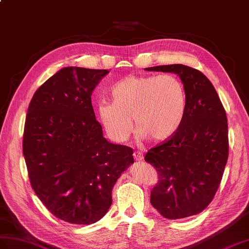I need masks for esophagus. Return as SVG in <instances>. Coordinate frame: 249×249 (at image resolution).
<instances>
[{"instance_id":"1","label":"esophagus","mask_w":249,"mask_h":249,"mask_svg":"<svg viewBox=\"0 0 249 249\" xmlns=\"http://www.w3.org/2000/svg\"><path fill=\"white\" fill-rule=\"evenodd\" d=\"M134 158L136 161H142L143 160V154L141 152H135Z\"/></svg>"}]
</instances>
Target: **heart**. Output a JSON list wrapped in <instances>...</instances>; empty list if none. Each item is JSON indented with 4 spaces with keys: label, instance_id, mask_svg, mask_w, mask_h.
I'll list each match as a JSON object with an SVG mask.
<instances>
[{
    "label": "heart",
    "instance_id": "heart-1",
    "mask_svg": "<svg viewBox=\"0 0 249 249\" xmlns=\"http://www.w3.org/2000/svg\"><path fill=\"white\" fill-rule=\"evenodd\" d=\"M112 102L97 103V115L114 141L124 142L134 130L139 138L162 141L180 127L187 109V94L175 75L128 76L115 84Z\"/></svg>",
    "mask_w": 249,
    "mask_h": 249
}]
</instances>
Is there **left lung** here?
I'll use <instances>...</instances> for the list:
<instances>
[{"mask_svg": "<svg viewBox=\"0 0 249 249\" xmlns=\"http://www.w3.org/2000/svg\"><path fill=\"white\" fill-rule=\"evenodd\" d=\"M146 71L177 74L187 94L179 129L144 158L159 175L151 191V204L169 219L196 215L214 197L227 163L226 111L210 80L196 69L167 65Z\"/></svg>", "mask_w": 249, "mask_h": 249, "instance_id": "8db88e82", "label": "left lung"}]
</instances>
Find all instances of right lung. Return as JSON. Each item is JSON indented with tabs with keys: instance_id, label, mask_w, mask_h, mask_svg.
<instances>
[{
	"instance_id": "obj_1",
	"label": "right lung",
	"mask_w": 249,
	"mask_h": 249,
	"mask_svg": "<svg viewBox=\"0 0 249 249\" xmlns=\"http://www.w3.org/2000/svg\"><path fill=\"white\" fill-rule=\"evenodd\" d=\"M108 72L63 68L27 109L23 155L32 188L52 214L71 224L105 215L115 181L134 163L132 148L103 137L92 107V92Z\"/></svg>"
}]
</instances>
